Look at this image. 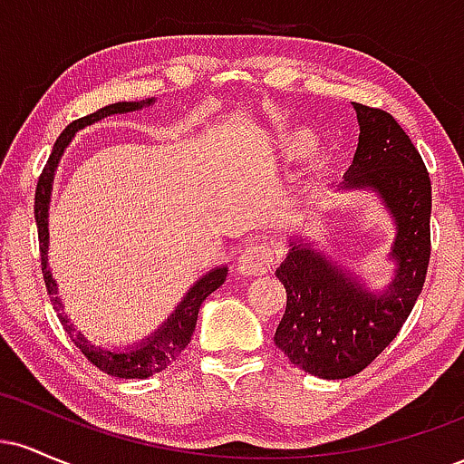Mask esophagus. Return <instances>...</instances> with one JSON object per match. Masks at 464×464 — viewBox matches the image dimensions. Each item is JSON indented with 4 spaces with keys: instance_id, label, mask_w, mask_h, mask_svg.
I'll return each instance as SVG.
<instances>
[{
    "instance_id": "obj_1",
    "label": "esophagus",
    "mask_w": 464,
    "mask_h": 464,
    "mask_svg": "<svg viewBox=\"0 0 464 464\" xmlns=\"http://www.w3.org/2000/svg\"><path fill=\"white\" fill-rule=\"evenodd\" d=\"M275 262V250L266 242H253L242 250L237 257V270L246 276H257L268 273Z\"/></svg>"
}]
</instances>
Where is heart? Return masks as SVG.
Segmentation results:
<instances>
[{
    "label": "heart",
    "mask_w": 464,
    "mask_h": 464,
    "mask_svg": "<svg viewBox=\"0 0 464 464\" xmlns=\"http://www.w3.org/2000/svg\"><path fill=\"white\" fill-rule=\"evenodd\" d=\"M279 146L285 159H305L316 146V137L310 130H290L279 137Z\"/></svg>",
    "instance_id": "1"
}]
</instances>
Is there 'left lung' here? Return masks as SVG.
<instances>
[{
  "label": "left lung",
  "mask_w": 464,
  "mask_h": 464,
  "mask_svg": "<svg viewBox=\"0 0 464 464\" xmlns=\"http://www.w3.org/2000/svg\"><path fill=\"white\" fill-rule=\"evenodd\" d=\"M360 137L343 189H371L395 220L388 257L395 276L371 292L301 237L276 268L287 292L275 344L287 360L323 380L358 375L397 338L412 312L430 264L432 183L423 159L391 113L353 102Z\"/></svg>",
  "instance_id": "1"
}]
</instances>
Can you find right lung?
Returning <instances> with one entry per match:
<instances>
[{
  "label": "right lung",
  "instance_id": "right-lung-1",
  "mask_svg": "<svg viewBox=\"0 0 464 464\" xmlns=\"http://www.w3.org/2000/svg\"><path fill=\"white\" fill-rule=\"evenodd\" d=\"M154 102L152 98L141 100V102H115L98 109L95 113L80 117V120L72 121L65 130L61 132L54 143V150H52L50 159H47L44 174L39 177L36 183V194H34V220L36 228H39V248H41V270H44V279L47 295H50L52 305L56 312H61L63 303L58 299V287L54 276H52L50 268H47V244H50V231H47V209H50V196H52V183H54V172L61 163L63 152L69 146V141L73 140L78 130H82L84 126H92L95 121L104 120L109 115L117 113H130V111H140L143 106H150ZM227 266L209 270L207 275H202L194 285L189 287L188 295L183 296V301L179 303L177 310L168 316L161 327L157 329L152 335H148L146 340H141L135 347L126 349H102L95 347L93 343H89L82 334L76 332L65 314H61V323L69 334V338L73 340V344L82 351V355L89 362H93L100 371L109 372V375L120 377V380H146V377L154 375V372H161L172 364L174 360H179V355L183 353L185 347L189 344L191 334L196 329V321H198V310L202 301L216 292L218 287L225 284L227 279Z\"/></svg>",
  "mask_w": 464,
  "mask_h": 464
}]
</instances>
